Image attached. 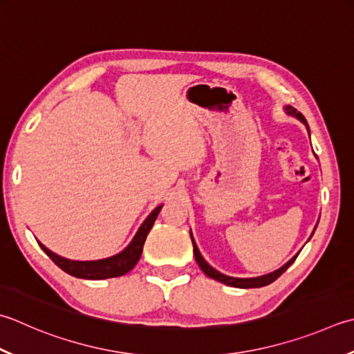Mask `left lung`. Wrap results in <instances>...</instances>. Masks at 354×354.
<instances>
[{
	"mask_svg": "<svg viewBox=\"0 0 354 354\" xmlns=\"http://www.w3.org/2000/svg\"><path fill=\"white\" fill-rule=\"evenodd\" d=\"M283 110H286V113L288 115V116H293V118H296V120H299L304 126L307 127V130H308V135H310V127H308V124H307V121H306V118H304V115L301 113V112H297L296 109H293L292 106H286L283 107ZM317 223H319V221H317ZM316 227H317V224H316ZM316 227H315V230H316ZM315 230H313V233H315ZM313 233H311V236H313ZM311 236L308 238V241L311 239ZM190 238H192V244H193V254H195V258H196V262H198V266L201 267V270H203V272L209 276V278H212V279H216V281H219V282H223V283H225V286H230V287H236V288H259V287H266V286H268V283H272L273 281H276L279 278V276L286 272V270L293 264V262L296 261V258H297V254H299V252H297L292 259L290 261H287L286 264H283L282 267H279L278 270H274V272H272V273H267V274H262V276H256V278H233V276H227V274H224V273H221V272H218L216 268H213L209 262H207L204 258H203V254H201V252H199V248H198V245H196V241H195V238H193V234H192V230H190Z\"/></svg>",
	"mask_w": 354,
	"mask_h": 354,
	"instance_id": "8db88e82",
	"label": "left lung"
}]
</instances>
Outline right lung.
Masks as SVG:
<instances>
[{"label": "right lung", "instance_id": "right-lung-1", "mask_svg": "<svg viewBox=\"0 0 354 354\" xmlns=\"http://www.w3.org/2000/svg\"><path fill=\"white\" fill-rule=\"evenodd\" d=\"M161 209L162 205H158L156 209L151 212L147 218H145V221L140 225V228H138V232L135 233L133 239L129 242V245L120 253L110 256V258L96 259V261H73V259L62 258V256L48 250V248L41 244V242H38V244L41 248H43L48 258L55 262V264H57L61 270H64L66 273L75 276V278L93 279V281L118 278V276L129 273L130 270L138 264V261L141 258L145 238H147L149 232L151 230V227H153Z\"/></svg>", "mask_w": 354, "mask_h": 354}]
</instances>
